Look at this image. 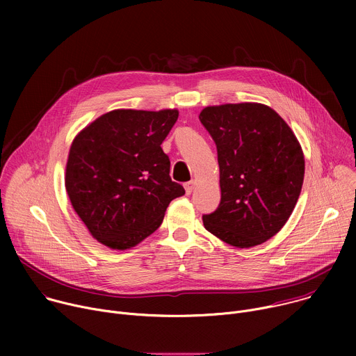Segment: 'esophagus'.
Instances as JSON below:
<instances>
[{
    "instance_id": "1",
    "label": "esophagus",
    "mask_w": 356,
    "mask_h": 356,
    "mask_svg": "<svg viewBox=\"0 0 356 356\" xmlns=\"http://www.w3.org/2000/svg\"><path fill=\"white\" fill-rule=\"evenodd\" d=\"M193 188H194V180H190V181H187V183L184 184V190H186V194H187V195L191 194Z\"/></svg>"
}]
</instances>
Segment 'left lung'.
Segmentation results:
<instances>
[{
    "instance_id": "8db88e82",
    "label": "left lung",
    "mask_w": 356,
    "mask_h": 356,
    "mask_svg": "<svg viewBox=\"0 0 356 356\" xmlns=\"http://www.w3.org/2000/svg\"><path fill=\"white\" fill-rule=\"evenodd\" d=\"M200 121L217 145L221 202L202 216L209 232L235 248L275 236L290 218L304 180V155L286 121L259 103L210 106Z\"/></svg>"
}]
</instances>
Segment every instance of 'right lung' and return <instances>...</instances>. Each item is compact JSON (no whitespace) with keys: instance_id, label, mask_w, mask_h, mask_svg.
Returning <instances> with one entry per match:
<instances>
[{"instance_id":"1","label":"right lung","mask_w":356,"mask_h":356,"mask_svg":"<svg viewBox=\"0 0 356 356\" xmlns=\"http://www.w3.org/2000/svg\"><path fill=\"white\" fill-rule=\"evenodd\" d=\"M179 111L114 110L72 142L65 186L72 207L99 243L136 246L162 224L170 201L184 194L172 181L161 147Z\"/></svg>"}]
</instances>
